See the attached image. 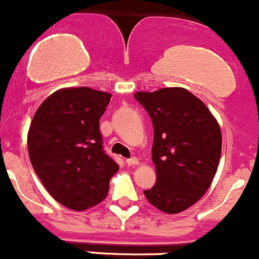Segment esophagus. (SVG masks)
<instances>
[{"label": "esophagus", "instance_id": "obj_1", "mask_svg": "<svg viewBox=\"0 0 259 259\" xmlns=\"http://www.w3.org/2000/svg\"><path fill=\"white\" fill-rule=\"evenodd\" d=\"M126 163H127V166H137V165H139V161H138V158L133 157V158L126 159Z\"/></svg>", "mask_w": 259, "mask_h": 259}]
</instances>
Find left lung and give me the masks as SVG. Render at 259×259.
Here are the masks:
<instances>
[{
  "label": "left lung",
  "mask_w": 259,
  "mask_h": 259,
  "mask_svg": "<svg viewBox=\"0 0 259 259\" xmlns=\"http://www.w3.org/2000/svg\"><path fill=\"white\" fill-rule=\"evenodd\" d=\"M134 97L154 129L152 161L157 181L144 195L165 213L185 211L204 195L217 172L222 148L219 122L185 88L137 92Z\"/></svg>",
  "instance_id": "obj_1"
}]
</instances>
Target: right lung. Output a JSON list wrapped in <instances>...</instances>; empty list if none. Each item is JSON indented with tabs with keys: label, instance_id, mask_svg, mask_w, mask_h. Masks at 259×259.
Here are the masks:
<instances>
[{
	"label": "right lung",
	"instance_id": "obj_1",
	"mask_svg": "<svg viewBox=\"0 0 259 259\" xmlns=\"http://www.w3.org/2000/svg\"><path fill=\"white\" fill-rule=\"evenodd\" d=\"M111 94L88 87L62 88L35 111L28 132L30 162L60 204L85 211L107 197L118 165L102 148L100 118Z\"/></svg>",
	"mask_w": 259,
	"mask_h": 259
}]
</instances>
